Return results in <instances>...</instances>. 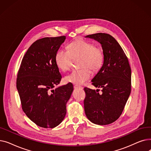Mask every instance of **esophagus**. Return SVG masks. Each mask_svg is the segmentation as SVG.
Here are the masks:
<instances>
[{
	"label": "esophagus",
	"instance_id": "1",
	"mask_svg": "<svg viewBox=\"0 0 151 151\" xmlns=\"http://www.w3.org/2000/svg\"><path fill=\"white\" fill-rule=\"evenodd\" d=\"M73 87H74L75 89H78V88H79V89H83V87H81L80 86H78V85H74Z\"/></svg>",
	"mask_w": 151,
	"mask_h": 151
}]
</instances>
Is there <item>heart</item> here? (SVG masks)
Masks as SVG:
<instances>
[{
  "mask_svg": "<svg viewBox=\"0 0 151 151\" xmlns=\"http://www.w3.org/2000/svg\"><path fill=\"white\" fill-rule=\"evenodd\" d=\"M68 51L59 50L55 55L57 67L63 71L69 70L73 60L80 59L79 67L80 70H74L65 76V81L76 85H81L89 80L91 70L93 72L98 71L104 65V51L99 45L85 40L77 39L67 46Z\"/></svg>",
  "mask_w": 151,
  "mask_h": 151,
  "instance_id": "heart-1",
  "label": "heart"
}]
</instances>
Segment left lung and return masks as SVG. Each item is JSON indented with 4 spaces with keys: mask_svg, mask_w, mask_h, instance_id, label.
Here are the masks:
<instances>
[{
    "mask_svg": "<svg viewBox=\"0 0 151 151\" xmlns=\"http://www.w3.org/2000/svg\"><path fill=\"white\" fill-rule=\"evenodd\" d=\"M87 37L99 42L104 51V65L92 80L100 89L84 88L85 113L93 124L108 125L116 121L122 113L131 92V68L121 46L111 35L97 33Z\"/></svg>",
    "mask_w": 151,
    "mask_h": 151,
    "instance_id": "left-lung-1",
    "label": "left lung"
}]
</instances>
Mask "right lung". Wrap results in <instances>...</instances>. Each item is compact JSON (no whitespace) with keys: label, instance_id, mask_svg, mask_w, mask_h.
Wrapping results in <instances>:
<instances>
[{"label":"right lung","instance_id":"1","mask_svg":"<svg viewBox=\"0 0 151 151\" xmlns=\"http://www.w3.org/2000/svg\"><path fill=\"white\" fill-rule=\"evenodd\" d=\"M65 40L63 35L35 41L24 55L18 71L17 88L22 109L43 128H54L62 122L73 91L71 83L54 89L62 78L55 55Z\"/></svg>","mask_w":151,"mask_h":151}]
</instances>
